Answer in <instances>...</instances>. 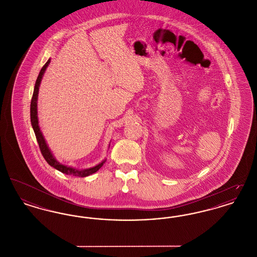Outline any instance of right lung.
I'll list each match as a JSON object with an SVG mask.
<instances>
[{
  "label": "right lung",
  "mask_w": 257,
  "mask_h": 257,
  "mask_svg": "<svg viewBox=\"0 0 257 257\" xmlns=\"http://www.w3.org/2000/svg\"><path fill=\"white\" fill-rule=\"evenodd\" d=\"M49 63L50 60H48V61L43 65V67L41 68L39 75L37 77L36 85H35V89H34L33 97H32V101H31V122H32V126L34 128L35 134H36V137H37V143H38V146H39V148H40L41 154H42L44 159L46 160V162L49 164L51 167L55 168L56 170L61 171L62 173H65L67 175H73V176H78V177H86V176H88V175L96 172L103 166L105 161H103L101 164H99L96 167H93V168L87 169V170H84V171L75 170L73 168L61 165L52 155L49 148H48L47 145H46V142H45V140H44V138L42 136V133H41V131L39 129V126H38V119H37V96H38V89H39V85H40L42 76H43V74L45 72V70H46V68H47Z\"/></svg>",
  "instance_id": "1"
}]
</instances>
